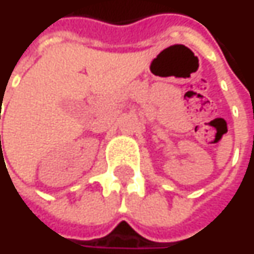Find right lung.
Wrapping results in <instances>:
<instances>
[{"instance_id": "1", "label": "right lung", "mask_w": 254, "mask_h": 254, "mask_svg": "<svg viewBox=\"0 0 254 254\" xmlns=\"http://www.w3.org/2000/svg\"><path fill=\"white\" fill-rule=\"evenodd\" d=\"M0 138H1V136H0Z\"/></svg>"}]
</instances>
